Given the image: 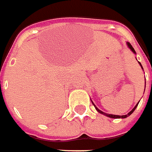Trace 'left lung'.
I'll use <instances>...</instances> for the list:
<instances>
[{
    "label": "left lung",
    "mask_w": 152,
    "mask_h": 152,
    "mask_svg": "<svg viewBox=\"0 0 152 152\" xmlns=\"http://www.w3.org/2000/svg\"><path fill=\"white\" fill-rule=\"evenodd\" d=\"M127 45H128V47H129L130 49L132 50V51H133V53H136V52H135V50H134V49H133V47H132V45H131V44H130L129 42H127ZM139 64H140V65L142 66V64H141V63H140V62H139ZM138 103H139V102H138ZM138 103H137V105H135V107H134V108H133V110H131V111H130V112L129 113V114H127V115H110V114H106V113L102 112V110H99V109L97 108V107H96V105H94V104H93V102H92V104L94 105V106H95V108L96 109V110H97V111H98L99 113H101V114H103V115H105V116H108V117H110V118H113V119H119V118H122V119H124V118H127L128 116H129L130 115H131V114H132V113H133V111L135 110V109L137 108V105H138Z\"/></svg>",
    "instance_id": "1"
}]
</instances>
